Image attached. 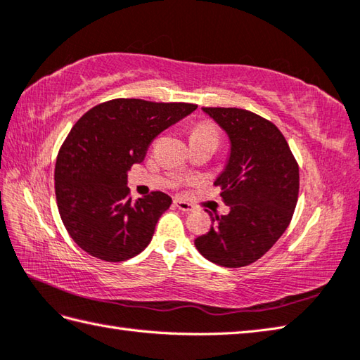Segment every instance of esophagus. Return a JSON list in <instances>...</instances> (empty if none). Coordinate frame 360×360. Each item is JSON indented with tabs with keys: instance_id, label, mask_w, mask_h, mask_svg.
<instances>
[{
	"instance_id": "34e87169",
	"label": "esophagus",
	"mask_w": 360,
	"mask_h": 360,
	"mask_svg": "<svg viewBox=\"0 0 360 360\" xmlns=\"http://www.w3.org/2000/svg\"><path fill=\"white\" fill-rule=\"evenodd\" d=\"M174 206L178 207L179 210H182V212H192V210L195 209V207L192 206V204L184 201V200H179V198L174 200Z\"/></svg>"
}]
</instances>
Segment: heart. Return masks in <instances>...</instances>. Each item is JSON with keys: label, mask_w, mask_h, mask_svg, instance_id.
<instances>
[{"label": "heart", "mask_w": 360, "mask_h": 360, "mask_svg": "<svg viewBox=\"0 0 360 360\" xmlns=\"http://www.w3.org/2000/svg\"><path fill=\"white\" fill-rule=\"evenodd\" d=\"M190 139H192V142L193 140H215V142H218L220 140V129L212 122H201L195 126Z\"/></svg>", "instance_id": "b5f03b06"}]
</instances>
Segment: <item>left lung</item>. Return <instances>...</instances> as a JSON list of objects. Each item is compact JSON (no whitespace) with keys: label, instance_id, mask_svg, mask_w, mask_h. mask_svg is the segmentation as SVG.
<instances>
[{"label":"left lung","instance_id":"obj_1","mask_svg":"<svg viewBox=\"0 0 360 360\" xmlns=\"http://www.w3.org/2000/svg\"><path fill=\"white\" fill-rule=\"evenodd\" d=\"M231 139L226 170L215 181L231 207L215 226L195 238L201 255L238 269L262 257L284 234L297 207L300 168L276 124L238 108H202Z\"/></svg>","mask_w":360,"mask_h":360}]
</instances>
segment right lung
I'll list each match as a JSON object with an SVG mask.
<instances>
[{
	"label": "right lung",
	"mask_w": 360,
	"mask_h": 360,
	"mask_svg": "<svg viewBox=\"0 0 360 360\" xmlns=\"http://www.w3.org/2000/svg\"><path fill=\"white\" fill-rule=\"evenodd\" d=\"M198 105L117 98L86 112L56 159L54 188L62 223L75 243L105 262L142 252L172 198L154 190L131 198L128 170L168 126Z\"/></svg>",
	"instance_id": "obj_1"
}]
</instances>
